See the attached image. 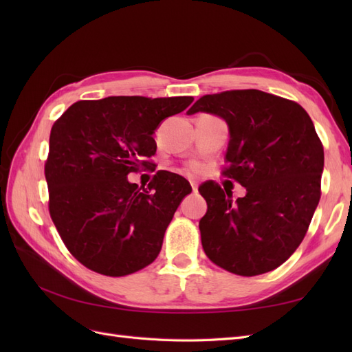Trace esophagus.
Segmentation results:
<instances>
[{
	"label": "esophagus",
	"instance_id": "1",
	"mask_svg": "<svg viewBox=\"0 0 352 352\" xmlns=\"http://www.w3.org/2000/svg\"><path fill=\"white\" fill-rule=\"evenodd\" d=\"M190 186H192V190H194V192H198V185H197L195 180H190Z\"/></svg>",
	"mask_w": 352,
	"mask_h": 352
}]
</instances>
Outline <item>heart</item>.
<instances>
[{
  "label": "heart",
  "mask_w": 352,
  "mask_h": 352,
  "mask_svg": "<svg viewBox=\"0 0 352 352\" xmlns=\"http://www.w3.org/2000/svg\"><path fill=\"white\" fill-rule=\"evenodd\" d=\"M189 168L190 170H199V164L197 162H192V163H189Z\"/></svg>",
  "instance_id": "obj_1"
}]
</instances>
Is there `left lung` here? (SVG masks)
Masks as SVG:
<instances>
[{"label":"left lung","mask_w":352,"mask_h":352,"mask_svg":"<svg viewBox=\"0 0 352 352\" xmlns=\"http://www.w3.org/2000/svg\"><path fill=\"white\" fill-rule=\"evenodd\" d=\"M225 119L229 145L221 175L247 188L232 201L208 180L198 190L207 201L199 220L207 257L233 274L278 269L300 247L320 201L324 153L300 104L258 89L201 97L188 114Z\"/></svg>","instance_id":"8db88e82"}]
</instances>
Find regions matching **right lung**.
<instances>
[{
    "instance_id": "right-lung-1",
    "label": "right lung",
    "mask_w": 352,
    "mask_h": 352,
    "mask_svg": "<svg viewBox=\"0 0 352 352\" xmlns=\"http://www.w3.org/2000/svg\"><path fill=\"white\" fill-rule=\"evenodd\" d=\"M192 97L78 101L52 124L45 179L50 216L85 267L120 278L151 264L189 182L160 170L138 188L127 175L151 167L154 131Z\"/></svg>"
}]
</instances>
